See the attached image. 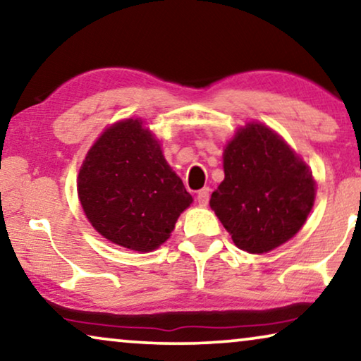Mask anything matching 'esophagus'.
I'll return each instance as SVG.
<instances>
[{"instance_id":"obj_1","label":"esophagus","mask_w":361,"mask_h":361,"mask_svg":"<svg viewBox=\"0 0 361 361\" xmlns=\"http://www.w3.org/2000/svg\"><path fill=\"white\" fill-rule=\"evenodd\" d=\"M210 200V189H202L197 192V202H199L200 207H207V204H209Z\"/></svg>"}]
</instances>
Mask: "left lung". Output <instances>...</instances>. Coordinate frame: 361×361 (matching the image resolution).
Masks as SVG:
<instances>
[{"mask_svg": "<svg viewBox=\"0 0 361 361\" xmlns=\"http://www.w3.org/2000/svg\"><path fill=\"white\" fill-rule=\"evenodd\" d=\"M224 171L210 207L240 250L268 253L305 224L315 180L278 133L259 123L241 128L225 147Z\"/></svg>", "mask_w": 361, "mask_h": 361, "instance_id": "1", "label": "left lung"}]
</instances>
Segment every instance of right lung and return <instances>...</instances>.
Listing matches in <instances>:
<instances>
[{"instance_id":"right-lung-1","label":"right lung","mask_w":361,"mask_h":361,"mask_svg":"<svg viewBox=\"0 0 361 361\" xmlns=\"http://www.w3.org/2000/svg\"><path fill=\"white\" fill-rule=\"evenodd\" d=\"M77 187L93 228L111 243L141 253L159 248L192 204L159 142L133 118L98 137L80 167Z\"/></svg>"}]
</instances>
